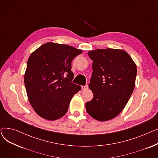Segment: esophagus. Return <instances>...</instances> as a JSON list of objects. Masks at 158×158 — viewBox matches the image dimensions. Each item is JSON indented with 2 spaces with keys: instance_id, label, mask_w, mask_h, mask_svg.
Listing matches in <instances>:
<instances>
[{
  "instance_id": "1",
  "label": "esophagus",
  "mask_w": 158,
  "mask_h": 158,
  "mask_svg": "<svg viewBox=\"0 0 158 158\" xmlns=\"http://www.w3.org/2000/svg\"><path fill=\"white\" fill-rule=\"evenodd\" d=\"M88 85H85V86H81V88H82V89H83V90L88 89Z\"/></svg>"
}]
</instances>
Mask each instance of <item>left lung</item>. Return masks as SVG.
Masks as SVG:
<instances>
[{
  "label": "left lung",
  "instance_id": "1",
  "mask_svg": "<svg viewBox=\"0 0 158 158\" xmlns=\"http://www.w3.org/2000/svg\"><path fill=\"white\" fill-rule=\"evenodd\" d=\"M88 54L94 61L89 84L94 97L86 110L95 120H111L123 110L133 92L136 65L123 50L97 49Z\"/></svg>",
  "mask_w": 158,
  "mask_h": 158
}]
</instances>
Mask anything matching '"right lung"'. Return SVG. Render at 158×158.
I'll list each match as a JSON object with an SVG mask.
<instances>
[{"label":"right lung","instance_id":"add662e5","mask_svg":"<svg viewBox=\"0 0 158 158\" xmlns=\"http://www.w3.org/2000/svg\"><path fill=\"white\" fill-rule=\"evenodd\" d=\"M82 52L72 46L48 42L29 56L24 83L29 102L41 117L55 120L67 112L71 99L81 89L72 82L71 64Z\"/></svg>","mask_w":158,"mask_h":158}]
</instances>
